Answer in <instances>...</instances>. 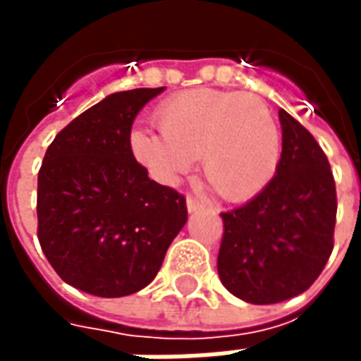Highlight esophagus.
Instances as JSON below:
<instances>
[{
	"label": "esophagus",
	"mask_w": 361,
	"mask_h": 361,
	"mask_svg": "<svg viewBox=\"0 0 361 361\" xmlns=\"http://www.w3.org/2000/svg\"><path fill=\"white\" fill-rule=\"evenodd\" d=\"M185 204H188V211L189 212H197V211H203L204 204L201 201H197L195 197H188L185 199Z\"/></svg>",
	"instance_id": "esophagus-1"
}]
</instances>
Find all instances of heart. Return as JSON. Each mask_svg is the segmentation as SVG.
Here are the masks:
<instances>
[{
  "label": "heart",
  "instance_id": "1",
  "mask_svg": "<svg viewBox=\"0 0 361 361\" xmlns=\"http://www.w3.org/2000/svg\"><path fill=\"white\" fill-rule=\"evenodd\" d=\"M157 126L135 127L129 149L164 185H176L201 154V172L226 201H245L267 188L280 158L271 108L255 94L189 90L154 111Z\"/></svg>",
  "mask_w": 361,
  "mask_h": 361
}]
</instances>
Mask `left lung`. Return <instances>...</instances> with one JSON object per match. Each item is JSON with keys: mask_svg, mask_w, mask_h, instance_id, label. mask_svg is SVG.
Listing matches in <instances>:
<instances>
[{"mask_svg": "<svg viewBox=\"0 0 361 361\" xmlns=\"http://www.w3.org/2000/svg\"><path fill=\"white\" fill-rule=\"evenodd\" d=\"M282 154L276 173L250 203L222 212L219 276L230 294L267 305L302 294L333 251L336 188L319 142L279 111Z\"/></svg>", "mask_w": 361, "mask_h": 361, "instance_id": "obj_1", "label": "left lung"}]
</instances>
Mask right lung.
<instances>
[{
    "label": "right lung",
    "instance_id": "right-lung-1",
    "mask_svg": "<svg viewBox=\"0 0 361 361\" xmlns=\"http://www.w3.org/2000/svg\"><path fill=\"white\" fill-rule=\"evenodd\" d=\"M164 90L114 92L63 127L38 172V242L59 279L98 298L149 286L188 222L185 197L131 154L135 116Z\"/></svg>",
    "mask_w": 361,
    "mask_h": 361
}]
</instances>
